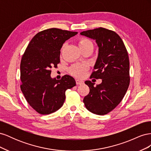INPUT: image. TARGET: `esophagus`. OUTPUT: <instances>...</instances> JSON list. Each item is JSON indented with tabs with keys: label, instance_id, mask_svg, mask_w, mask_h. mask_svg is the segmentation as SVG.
Instances as JSON below:
<instances>
[{
	"label": "esophagus",
	"instance_id": "34e87169",
	"mask_svg": "<svg viewBox=\"0 0 151 151\" xmlns=\"http://www.w3.org/2000/svg\"><path fill=\"white\" fill-rule=\"evenodd\" d=\"M76 84L77 85H81V84H84V81H82V80L76 79Z\"/></svg>",
	"mask_w": 151,
	"mask_h": 151
}]
</instances>
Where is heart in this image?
Wrapping results in <instances>:
<instances>
[{
	"label": "heart",
	"instance_id": "b5f03b06",
	"mask_svg": "<svg viewBox=\"0 0 151 151\" xmlns=\"http://www.w3.org/2000/svg\"><path fill=\"white\" fill-rule=\"evenodd\" d=\"M78 45L79 48L83 51L87 48H93V44L91 40L86 38H81L78 40ZM63 48L61 50V52H62ZM88 65L83 63V64H76L72 65L70 68V72L71 74L77 77H83L88 69Z\"/></svg>",
	"mask_w": 151,
	"mask_h": 151
}]
</instances>
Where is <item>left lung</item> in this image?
<instances>
[{
  "mask_svg": "<svg viewBox=\"0 0 151 151\" xmlns=\"http://www.w3.org/2000/svg\"><path fill=\"white\" fill-rule=\"evenodd\" d=\"M81 35L96 40L99 53L90 77L102 79L96 86L90 81L85 82L90 91L83 102L91 113L106 115L119 104L129 86L127 50L120 36L113 31L98 28L83 31Z\"/></svg>",
  "mask_w": 151,
  "mask_h": 151,
  "instance_id": "left-lung-1",
  "label": "left lung"
}]
</instances>
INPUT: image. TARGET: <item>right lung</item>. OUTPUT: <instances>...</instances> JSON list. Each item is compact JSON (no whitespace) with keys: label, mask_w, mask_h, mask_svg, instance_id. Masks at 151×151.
I'll return each instance as SVG.
<instances>
[{"label":"right lung","mask_w":151,"mask_h":151,"mask_svg":"<svg viewBox=\"0 0 151 151\" xmlns=\"http://www.w3.org/2000/svg\"><path fill=\"white\" fill-rule=\"evenodd\" d=\"M77 32L50 28L40 31L30 41L22 57L20 86L27 102L42 115L60 109L65 99V91L76 85L72 77L52 79L51 68L60 63V49L66 40Z\"/></svg>","instance_id":"obj_1"}]
</instances>
